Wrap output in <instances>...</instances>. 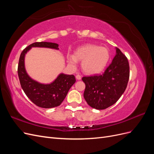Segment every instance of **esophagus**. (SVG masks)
Instances as JSON below:
<instances>
[{
  "instance_id": "1",
  "label": "esophagus",
  "mask_w": 154,
  "mask_h": 154,
  "mask_svg": "<svg viewBox=\"0 0 154 154\" xmlns=\"http://www.w3.org/2000/svg\"><path fill=\"white\" fill-rule=\"evenodd\" d=\"M76 78L78 80H80L82 79V76L80 75V74H77V75L76 76Z\"/></svg>"
}]
</instances>
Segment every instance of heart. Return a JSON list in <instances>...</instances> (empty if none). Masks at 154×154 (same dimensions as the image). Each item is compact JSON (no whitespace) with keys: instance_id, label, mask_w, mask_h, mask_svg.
I'll return each instance as SVG.
<instances>
[{"instance_id":"heart-1","label":"heart","mask_w":154,"mask_h":154,"mask_svg":"<svg viewBox=\"0 0 154 154\" xmlns=\"http://www.w3.org/2000/svg\"><path fill=\"white\" fill-rule=\"evenodd\" d=\"M108 48L95 44H88L79 48L74 55L68 54L67 59L69 64L76 68L78 61H81L83 72L88 75H94L103 71L110 59Z\"/></svg>"}]
</instances>
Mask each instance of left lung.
Listing matches in <instances>:
<instances>
[{
    "mask_svg": "<svg viewBox=\"0 0 154 154\" xmlns=\"http://www.w3.org/2000/svg\"><path fill=\"white\" fill-rule=\"evenodd\" d=\"M116 55L103 74L83 77L85 84L83 97L88 105L97 110L105 109L116 103L123 94L129 80L127 57L116 48Z\"/></svg>",
    "mask_w": 154,
    "mask_h": 154,
    "instance_id": "obj_1",
    "label": "left lung"
}]
</instances>
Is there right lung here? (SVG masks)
Returning <instances> with one entry per match:
<instances>
[{
  "instance_id": "right-lung-1",
  "label": "right lung",
  "mask_w": 154,
  "mask_h": 154,
  "mask_svg": "<svg viewBox=\"0 0 154 154\" xmlns=\"http://www.w3.org/2000/svg\"><path fill=\"white\" fill-rule=\"evenodd\" d=\"M32 48H45L59 50L58 44L47 42H35L23 50L18 66V75L21 87L28 98L38 106L44 109L53 108L62 103L71 87L76 82L72 74L60 73L55 80L45 84L32 79L25 67L26 54Z\"/></svg>"
}]
</instances>
